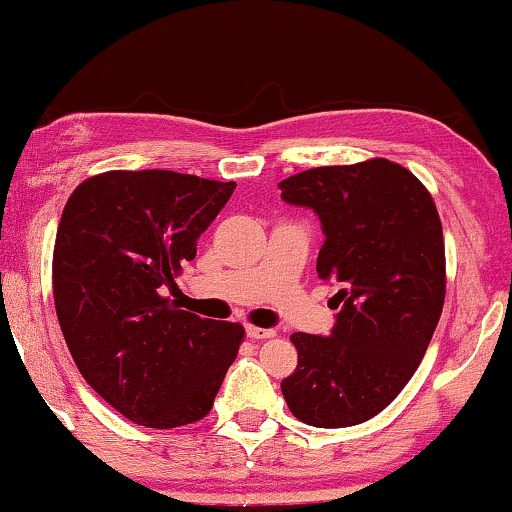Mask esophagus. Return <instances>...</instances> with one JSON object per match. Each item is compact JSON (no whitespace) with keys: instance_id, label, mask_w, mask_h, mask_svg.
Segmentation results:
<instances>
[{"instance_id":"obj_1","label":"esophagus","mask_w":512,"mask_h":512,"mask_svg":"<svg viewBox=\"0 0 512 512\" xmlns=\"http://www.w3.org/2000/svg\"><path fill=\"white\" fill-rule=\"evenodd\" d=\"M277 335V332L270 328H258V325H247V337L249 339H270Z\"/></svg>"}]
</instances>
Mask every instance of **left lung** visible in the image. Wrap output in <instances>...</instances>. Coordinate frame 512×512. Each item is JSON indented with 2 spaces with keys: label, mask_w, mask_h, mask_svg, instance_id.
<instances>
[{
  "label": "left lung",
  "mask_w": 512,
  "mask_h": 512,
  "mask_svg": "<svg viewBox=\"0 0 512 512\" xmlns=\"http://www.w3.org/2000/svg\"><path fill=\"white\" fill-rule=\"evenodd\" d=\"M311 207L325 242L316 272L339 286L330 337L295 332L298 369L281 381L288 409L314 427L381 413L416 374L446 300V247L434 198L388 159L302 170L279 182Z\"/></svg>",
  "instance_id": "1"
}]
</instances>
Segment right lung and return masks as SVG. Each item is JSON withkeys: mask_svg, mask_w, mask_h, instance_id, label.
<instances>
[{"mask_svg": "<svg viewBox=\"0 0 512 512\" xmlns=\"http://www.w3.org/2000/svg\"><path fill=\"white\" fill-rule=\"evenodd\" d=\"M233 189L173 170H108L64 205L53 251L59 328L83 379L136 425L203 420L240 351V323L164 295Z\"/></svg>", "mask_w": 512, "mask_h": 512, "instance_id": "1", "label": "right lung"}]
</instances>
